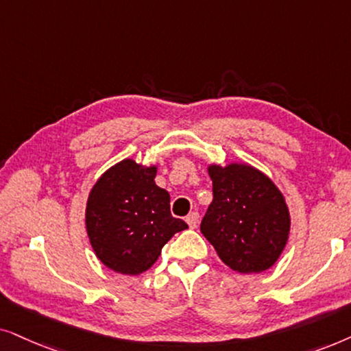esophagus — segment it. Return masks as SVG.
I'll return each mask as SVG.
<instances>
[{
	"mask_svg": "<svg viewBox=\"0 0 351 351\" xmlns=\"http://www.w3.org/2000/svg\"><path fill=\"white\" fill-rule=\"evenodd\" d=\"M186 223L189 224V228H197V223H199V213L197 212H191L188 217H186Z\"/></svg>",
	"mask_w": 351,
	"mask_h": 351,
	"instance_id": "obj_1",
	"label": "esophagus"
}]
</instances>
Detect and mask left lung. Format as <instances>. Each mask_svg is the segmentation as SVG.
I'll return each mask as SVG.
<instances>
[{"label": "left lung", "instance_id": "left-lung-1", "mask_svg": "<svg viewBox=\"0 0 351 351\" xmlns=\"http://www.w3.org/2000/svg\"><path fill=\"white\" fill-rule=\"evenodd\" d=\"M213 200L200 232L224 265L237 273H261L281 256L291 213L278 186L247 163L208 165Z\"/></svg>", "mask_w": 351, "mask_h": 351}]
</instances>
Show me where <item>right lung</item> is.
Instances as JSON below:
<instances>
[{
  "label": "right lung",
  "instance_id": "right-lung-1",
  "mask_svg": "<svg viewBox=\"0 0 351 351\" xmlns=\"http://www.w3.org/2000/svg\"><path fill=\"white\" fill-rule=\"evenodd\" d=\"M157 165L125 158L101 175L88 195L86 232L97 258L120 274L138 276L162 247L188 228L171 217L170 194L156 184Z\"/></svg>",
  "mask_w": 351,
  "mask_h": 351
}]
</instances>
